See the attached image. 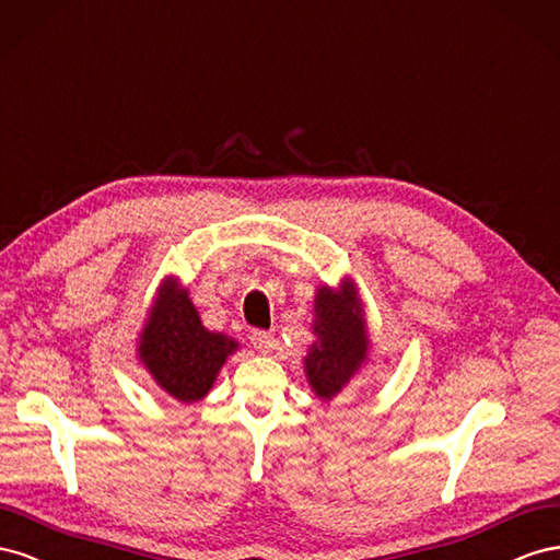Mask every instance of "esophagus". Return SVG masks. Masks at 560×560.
<instances>
[{
	"mask_svg": "<svg viewBox=\"0 0 560 560\" xmlns=\"http://www.w3.org/2000/svg\"><path fill=\"white\" fill-rule=\"evenodd\" d=\"M250 345L258 349L260 354H269V351L275 349L277 340H275V335L267 332V330H253L250 332Z\"/></svg>",
	"mask_w": 560,
	"mask_h": 560,
	"instance_id": "1",
	"label": "esophagus"
}]
</instances>
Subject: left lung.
I'll list each match as a JSON object with an SVG mask.
<instances>
[{
	"instance_id": "obj_1",
	"label": "left lung",
	"mask_w": 560,
	"mask_h": 560,
	"mask_svg": "<svg viewBox=\"0 0 560 560\" xmlns=\"http://www.w3.org/2000/svg\"><path fill=\"white\" fill-rule=\"evenodd\" d=\"M314 302L316 342L307 351L305 371L316 396L328 401L338 396L351 375L361 369L369 342H365L354 285L345 283L342 293L324 285Z\"/></svg>"
}]
</instances>
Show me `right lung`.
<instances>
[{
  "mask_svg": "<svg viewBox=\"0 0 560 560\" xmlns=\"http://www.w3.org/2000/svg\"><path fill=\"white\" fill-rule=\"evenodd\" d=\"M234 349V340L201 326L187 291L164 281L138 349L159 387L183 404L199 401Z\"/></svg>",
  "mask_w": 560,
  "mask_h": 560,
  "instance_id": "add662e5",
  "label": "right lung"
}]
</instances>
